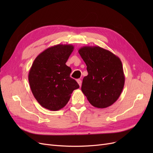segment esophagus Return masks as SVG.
I'll list each match as a JSON object with an SVG mask.
<instances>
[{
  "instance_id": "esophagus-1",
  "label": "esophagus",
  "mask_w": 153,
  "mask_h": 153,
  "mask_svg": "<svg viewBox=\"0 0 153 153\" xmlns=\"http://www.w3.org/2000/svg\"><path fill=\"white\" fill-rule=\"evenodd\" d=\"M76 81H77V82H78V85H79V86L81 87V85H82V81H81V80H80V79H78Z\"/></svg>"
}]
</instances>
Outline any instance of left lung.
I'll return each instance as SVG.
<instances>
[{
    "instance_id": "obj_1",
    "label": "left lung",
    "mask_w": 153,
    "mask_h": 153,
    "mask_svg": "<svg viewBox=\"0 0 153 153\" xmlns=\"http://www.w3.org/2000/svg\"><path fill=\"white\" fill-rule=\"evenodd\" d=\"M78 53L88 72L83 79L82 92L94 107L105 108L111 106L119 98L124 85L121 59L98 46L83 47Z\"/></svg>"
}]
</instances>
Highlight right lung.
Listing matches in <instances>:
<instances>
[{"mask_svg": "<svg viewBox=\"0 0 153 153\" xmlns=\"http://www.w3.org/2000/svg\"><path fill=\"white\" fill-rule=\"evenodd\" d=\"M74 50L71 45H57L38 55L29 72V82L34 98L43 107L52 111L62 108L79 85L70 77L66 62Z\"/></svg>", "mask_w": 153, "mask_h": 153, "instance_id": "obj_1", "label": "right lung"}]
</instances>
